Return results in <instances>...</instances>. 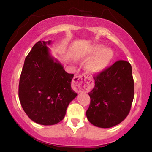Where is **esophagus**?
<instances>
[{
	"label": "esophagus",
	"instance_id": "1",
	"mask_svg": "<svg viewBox=\"0 0 152 152\" xmlns=\"http://www.w3.org/2000/svg\"><path fill=\"white\" fill-rule=\"evenodd\" d=\"M93 87V79L89 76H78L73 79V88L77 92H88Z\"/></svg>",
	"mask_w": 152,
	"mask_h": 152
}]
</instances>
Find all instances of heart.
Returning <instances> with one entry per match:
<instances>
[{
  "mask_svg": "<svg viewBox=\"0 0 152 152\" xmlns=\"http://www.w3.org/2000/svg\"><path fill=\"white\" fill-rule=\"evenodd\" d=\"M78 56L81 59H89L86 64L87 70L93 74H97L108 67L113 60V52L101 44H94L84 48Z\"/></svg>",
  "mask_w": 152,
  "mask_h": 152,
  "instance_id": "b5f03b06",
  "label": "heart"
}]
</instances>
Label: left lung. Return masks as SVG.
Segmentation results:
<instances>
[{"instance_id": "obj_1", "label": "left lung", "mask_w": 152, "mask_h": 152, "mask_svg": "<svg viewBox=\"0 0 152 152\" xmlns=\"http://www.w3.org/2000/svg\"><path fill=\"white\" fill-rule=\"evenodd\" d=\"M95 86L88 93L91 98L86 111L88 121L103 129L123 122L129 113L134 99V79L130 63L116 61L96 76Z\"/></svg>"}]
</instances>
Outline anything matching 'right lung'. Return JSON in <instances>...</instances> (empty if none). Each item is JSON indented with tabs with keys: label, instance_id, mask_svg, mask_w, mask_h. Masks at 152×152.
I'll use <instances>...</instances> for the list:
<instances>
[{
	"label": "right lung",
	"instance_id": "right-lung-1",
	"mask_svg": "<svg viewBox=\"0 0 152 152\" xmlns=\"http://www.w3.org/2000/svg\"><path fill=\"white\" fill-rule=\"evenodd\" d=\"M39 41L25 58L19 81L20 104L30 120L44 126L57 124L77 94L71 88L74 74L67 73L47 47Z\"/></svg>",
	"mask_w": 152,
	"mask_h": 152
}]
</instances>
